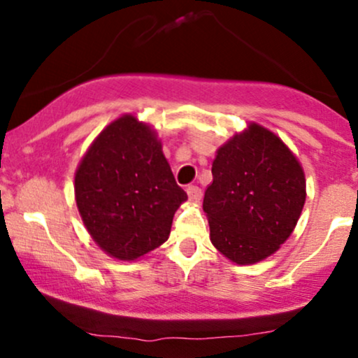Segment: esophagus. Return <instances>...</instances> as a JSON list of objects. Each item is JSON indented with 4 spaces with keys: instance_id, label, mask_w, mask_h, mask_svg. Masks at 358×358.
<instances>
[{
    "instance_id": "1",
    "label": "esophagus",
    "mask_w": 358,
    "mask_h": 358,
    "mask_svg": "<svg viewBox=\"0 0 358 358\" xmlns=\"http://www.w3.org/2000/svg\"><path fill=\"white\" fill-rule=\"evenodd\" d=\"M187 195L192 203H199L200 199H202V190L199 187H195V185H190V187H187Z\"/></svg>"
}]
</instances>
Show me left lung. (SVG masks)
Returning a JSON list of instances; mask_svg holds the SVG:
<instances>
[{"label":"left lung","mask_w":358,"mask_h":358,"mask_svg":"<svg viewBox=\"0 0 358 358\" xmlns=\"http://www.w3.org/2000/svg\"><path fill=\"white\" fill-rule=\"evenodd\" d=\"M203 212L210 241L239 266L256 264L285 244L306 200L301 163L278 134L249 122L217 150Z\"/></svg>","instance_id":"left-lung-1"}]
</instances>
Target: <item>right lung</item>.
Returning <instances> with one entry per match:
<instances>
[{"mask_svg": "<svg viewBox=\"0 0 358 358\" xmlns=\"http://www.w3.org/2000/svg\"><path fill=\"white\" fill-rule=\"evenodd\" d=\"M73 192L92 241L119 261H136L159 248L187 200L158 133L133 114L114 119L90 143Z\"/></svg>", "mask_w": 358, "mask_h": 358, "instance_id": "1", "label": "right lung"}]
</instances>
